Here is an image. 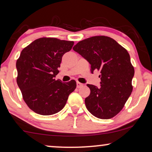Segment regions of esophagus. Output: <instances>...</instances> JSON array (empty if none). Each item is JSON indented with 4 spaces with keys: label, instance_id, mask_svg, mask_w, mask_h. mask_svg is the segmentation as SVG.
Instances as JSON below:
<instances>
[{
    "label": "esophagus",
    "instance_id": "34e87169",
    "mask_svg": "<svg viewBox=\"0 0 152 152\" xmlns=\"http://www.w3.org/2000/svg\"><path fill=\"white\" fill-rule=\"evenodd\" d=\"M82 86H83V83L79 82V81L77 82V88H81Z\"/></svg>",
    "mask_w": 152,
    "mask_h": 152
}]
</instances>
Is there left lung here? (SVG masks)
I'll list each match as a JSON object with an SVG mask.
<instances>
[{
	"instance_id": "obj_1",
	"label": "left lung",
	"mask_w": 152,
	"mask_h": 152,
	"mask_svg": "<svg viewBox=\"0 0 152 152\" xmlns=\"http://www.w3.org/2000/svg\"><path fill=\"white\" fill-rule=\"evenodd\" d=\"M91 65V71L100 72L101 87L87 84L91 90L85 99L90 113L102 119L115 116L132 92L134 69L127 50L114 39L104 36L81 40L73 47Z\"/></svg>"
}]
</instances>
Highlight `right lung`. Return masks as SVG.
<instances>
[{
	"label": "right lung",
	"mask_w": 152,
	"mask_h": 152,
	"mask_svg": "<svg viewBox=\"0 0 152 152\" xmlns=\"http://www.w3.org/2000/svg\"><path fill=\"white\" fill-rule=\"evenodd\" d=\"M74 42L55 38H40L21 51L16 61V81L26 104L41 115H52L63 109L76 81L56 80L64 54Z\"/></svg>",
	"instance_id": "obj_1"
}]
</instances>
